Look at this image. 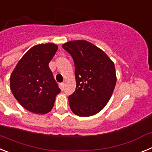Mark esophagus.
<instances>
[{
	"mask_svg": "<svg viewBox=\"0 0 152 152\" xmlns=\"http://www.w3.org/2000/svg\"><path fill=\"white\" fill-rule=\"evenodd\" d=\"M64 83H60V84H59V87H60V88H61V90L64 89Z\"/></svg>",
	"mask_w": 152,
	"mask_h": 152,
	"instance_id": "esophagus-1",
	"label": "esophagus"
}]
</instances>
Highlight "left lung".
Segmentation results:
<instances>
[{
  "instance_id": "1",
  "label": "left lung",
  "mask_w": 152,
  "mask_h": 152,
  "mask_svg": "<svg viewBox=\"0 0 152 152\" xmlns=\"http://www.w3.org/2000/svg\"><path fill=\"white\" fill-rule=\"evenodd\" d=\"M75 63L76 89L68 97L70 108L78 116H94L110 99L116 84V68L105 52L86 40L62 45Z\"/></svg>"
}]
</instances>
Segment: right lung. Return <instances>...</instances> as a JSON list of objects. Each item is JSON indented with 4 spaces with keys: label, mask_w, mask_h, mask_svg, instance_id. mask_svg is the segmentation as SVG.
<instances>
[{
    "label": "right lung",
    "mask_w": 152,
    "mask_h": 152,
    "mask_svg": "<svg viewBox=\"0 0 152 152\" xmlns=\"http://www.w3.org/2000/svg\"><path fill=\"white\" fill-rule=\"evenodd\" d=\"M57 50L58 45L52 42L34 45L24 54L12 72V94L29 112L49 113L61 91L49 67Z\"/></svg>",
    "instance_id": "right-lung-1"
}]
</instances>
